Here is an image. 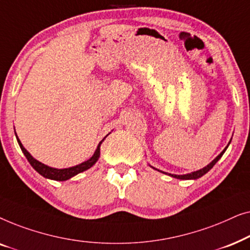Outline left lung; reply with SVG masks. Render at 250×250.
<instances>
[{"label": "left lung", "instance_id": "8db88e82", "mask_svg": "<svg viewBox=\"0 0 250 250\" xmlns=\"http://www.w3.org/2000/svg\"><path fill=\"white\" fill-rule=\"evenodd\" d=\"M229 145H230V143H229ZM229 145L227 146V148L229 146ZM227 148H225L223 151H222L220 155H218L216 158L213 160V162H211L210 164H208L207 166H205L204 168H201L199 170H196V172L189 173V174H184V175H176V174H168V175L172 176V177H175V179H179V180H197V179H199V177L205 175V174H206L208 170H210L211 168H213V166L215 165V164H216L218 160L221 159V157L223 156V153L225 152V150H227ZM152 168L153 169H157V168H155V167H152ZM157 170H158V172H162V170H159V169H157ZM162 173H164V172H162ZM165 174H167V173H165Z\"/></svg>", "mask_w": 250, "mask_h": 250}]
</instances>
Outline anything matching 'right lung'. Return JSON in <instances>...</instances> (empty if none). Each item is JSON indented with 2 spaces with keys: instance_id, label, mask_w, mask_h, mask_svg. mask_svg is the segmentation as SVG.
Segmentation results:
<instances>
[{
  "instance_id": "1",
  "label": "right lung",
  "mask_w": 250,
  "mask_h": 250,
  "mask_svg": "<svg viewBox=\"0 0 250 250\" xmlns=\"http://www.w3.org/2000/svg\"><path fill=\"white\" fill-rule=\"evenodd\" d=\"M16 138H17V141H18L19 146H20V149H21V151L23 152V155L26 156L27 160H28L30 165L33 166V168L36 170L37 173L41 174V175L46 177V179H50V180H54V181H66V180H69L70 177H73L75 175H77L78 173H82L84 172V170H86L88 168H91L92 166L94 165L95 163L98 162L99 157H100V146H101V143L104 141L105 136L104 139L101 140L100 143L98 145V148L95 150L93 156L91 157L90 159L86 160V162L80 164V165H76V166H73V167H69V168H62V169H58V168H53V167H50L47 165H44L39 160H36L34 157L30 155V153L27 151V150L23 148L22 143L20 142V140L18 136L16 134Z\"/></svg>"
}]
</instances>
